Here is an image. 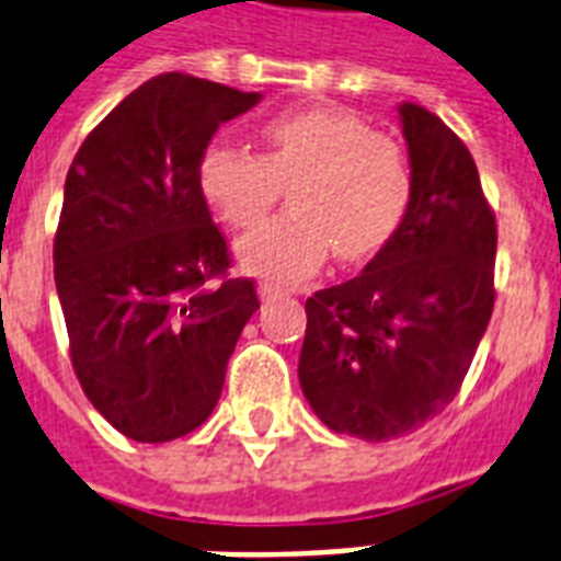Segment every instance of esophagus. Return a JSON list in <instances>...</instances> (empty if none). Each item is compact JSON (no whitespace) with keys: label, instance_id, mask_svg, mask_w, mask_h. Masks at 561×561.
<instances>
[{"label":"esophagus","instance_id":"1","mask_svg":"<svg viewBox=\"0 0 561 561\" xmlns=\"http://www.w3.org/2000/svg\"><path fill=\"white\" fill-rule=\"evenodd\" d=\"M285 294H290V290L285 288V285H279V282H262V285H259V299H262V302H267V299H276V296H285Z\"/></svg>","mask_w":561,"mask_h":561}]
</instances>
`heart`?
<instances>
[{
  "label": "heart",
  "instance_id": "1",
  "mask_svg": "<svg viewBox=\"0 0 561 561\" xmlns=\"http://www.w3.org/2000/svg\"><path fill=\"white\" fill-rule=\"evenodd\" d=\"M265 154L209 140L195 184L230 230H253L290 184V207L236 248L241 271L267 279H302L334 250L363 262L398 233L412 202V170L398 140L371 131L343 106H305L262 123Z\"/></svg>",
  "mask_w": 561,
  "mask_h": 561
}]
</instances>
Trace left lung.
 I'll use <instances>...</instances> for the list:
<instances>
[{
	"instance_id": "1",
	"label": "left lung",
	"mask_w": 561,
	"mask_h": 561,
	"mask_svg": "<svg viewBox=\"0 0 561 561\" xmlns=\"http://www.w3.org/2000/svg\"><path fill=\"white\" fill-rule=\"evenodd\" d=\"M412 202L359 276L305 302L299 386L328 430L403 438L444 412L493 317L495 216L463 140L400 103Z\"/></svg>"
}]
</instances>
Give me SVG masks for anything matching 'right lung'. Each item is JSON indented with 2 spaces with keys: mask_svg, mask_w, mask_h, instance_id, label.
Segmentation results:
<instances>
[{
  "mask_svg": "<svg viewBox=\"0 0 561 561\" xmlns=\"http://www.w3.org/2000/svg\"><path fill=\"white\" fill-rule=\"evenodd\" d=\"M259 100L202 77H152L68 170L54 282L71 363L91 407L140 444L207 421L259 308L253 282L225 276L227 241L195 184L218 126Z\"/></svg>",
  "mask_w": 561,
  "mask_h": 561,
  "instance_id": "obj_1",
  "label": "right lung"
}]
</instances>
